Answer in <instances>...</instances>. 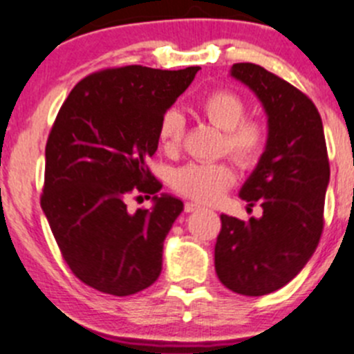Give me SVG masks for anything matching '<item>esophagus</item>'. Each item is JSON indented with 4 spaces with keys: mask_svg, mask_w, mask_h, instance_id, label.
<instances>
[{
    "mask_svg": "<svg viewBox=\"0 0 354 354\" xmlns=\"http://www.w3.org/2000/svg\"><path fill=\"white\" fill-rule=\"evenodd\" d=\"M202 209V205L197 202H187L185 203V212H195V210Z\"/></svg>",
    "mask_w": 354,
    "mask_h": 354,
    "instance_id": "1",
    "label": "esophagus"
}]
</instances>
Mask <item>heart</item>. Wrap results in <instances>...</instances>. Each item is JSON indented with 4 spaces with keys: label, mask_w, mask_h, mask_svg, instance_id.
Here are the masks:
<instances>
[{
    "label": "heart",
    "mask_w": 354,
    "mask_h": 354,
    "mask_svg": "<svg viewBox=\"0 0 354 354\" xmlns=\"http://www.w3.org/2000/svg\"><path fill=\"white\" fill-rule=\"evenodd\" d=\"M200 113L210 124L224 131L223 149L241 166H252L266 147V128L257 120H243L245 102L230 91H214L200 101ZM185 118L178 109H167L157 128V137L166 152L180 147ZM234 171L226 162L187 164L173 176V185L181 195L200 202H216L234 183Z\"/></svg>",
    "instance_id": "1"
}]
</instances>
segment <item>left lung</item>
Listing matches in <instances>:
<instances>
[{"instance_id":"left-lung-1","label":"left lung","mask_w":354,"mask_h":354,"mask_svg":"<svg viewBox=\"0 0 354 354\" xmlns=\"http://www.w3.org/2000/svg\"><path fill=\"white\" fill-rule=\"evenodd\" d=\"M230 75L257 95L267 116L266 151L240 190L263 214L248 223L221 216L216 272L238 295L263 296L286 286L315 253L329 157L319 111L301 91L253 63H236Z\"/></svg>"}]
</instances>
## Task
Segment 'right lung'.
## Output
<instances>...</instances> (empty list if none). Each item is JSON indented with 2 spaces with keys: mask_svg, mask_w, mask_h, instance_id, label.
<instances>
[{
  "mask_svg": "<svg viewBox=\"0 0 354 354\" xmlns=\"http://www.w3.org/2000/svg\"><path fill=\"white\" fill-rule=\"evenodd\" d=\"M198 66L109 68L78 82L46 144L41 207L71 272L97 291L128 296L156 283L162 248L183 202L157 192L149 171L162 114L194 82ZM130 193L153 197L127 212Z\"/></svg>",
  "mask_w": 354,
  "mask_h": 354,
  "instance_id": "right-lung-1",
  "label": "right lung"
}]
</instances>
